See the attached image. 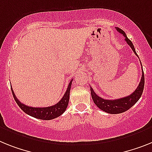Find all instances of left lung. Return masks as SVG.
<instances>
[{"label": "left lung", "mask_w": 152, "mask_h": 152, "mask_svg": "<svg viewBox=\"0 0 152 152\" xmlns=\"http://www.w3.org/2000/svg\"><path fill=\"white\" fill-rule=\"evenodd\" d=\"M116 29L118 32H120L125 37V41L127 42V43L131 46V49L134 52V54L137 56L133 43L131 42V41L127 38L125 32L119 28H116ZM142 70H143V69H142ZM144 86H145V75H144V72L142 71V77H141V82L139 83L138 86L133 94L127 96L126 97L117 99V100H105V99H103L98 95H96L94 90L92 89V87H90V92H91V96L94 104L97 106L100 110L108 113L117 114V113H124V112L127 111V110H129L131 107H133L138 101L139 99L141 98V94L143 93Z\"/></svg>", "instance_id": "obj_1"}]
</instances>
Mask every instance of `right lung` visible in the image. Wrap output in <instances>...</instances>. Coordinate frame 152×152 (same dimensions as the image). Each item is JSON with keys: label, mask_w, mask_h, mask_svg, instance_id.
<instances>
[{"label": "right lung", "mask_w": 152, "mask_h": 152, "mask_svg": "<svg viewBox=\"0 0 152 152\" xmlns=\"http://www.w3.org/2000/svg\"><path fill=\"white\" fill-rule=\"evenodd\" d=\"M72 82V80L69 83L67 90H66V93L63 95L62 99L59 100V102L57 103L56 104H55V105L48 107H28V106L21 103L18 100V98L16 97L12 88H11V92H12L14 99L16 101L17 104L25 113L31 116V117L38 118V119L48 121V120H52L59 117L64 113L65 110H66L69 104V100L70 88H71Z\"/></svg>", "instance_id": "obj_1"}]
</instances>
